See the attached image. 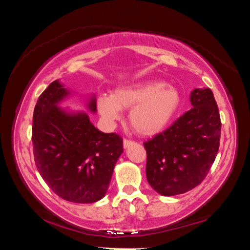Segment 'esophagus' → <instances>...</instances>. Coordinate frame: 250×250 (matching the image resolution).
Listing matches in <instances>:
<instances>
[{
    "mask_svg": "<svg viewBox=\"0 0 250 250\" xmlns=\"http://www.w3.org/2000/svg\"><path fill=\"white\" fill-rule=\"evenodd\" d=\"M132 145H133V141L128 140V139H125V140H124V147H125V149H126V147H129L130 146H132Z\"/></svg>",
    "mask_w": 250,
    "mask_h": 250,
    "instance_id": "1",
    "label": "esophagus"
}]
</instances>
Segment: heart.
<instances>
[{"label":"heart","mask_w":250,"mask_h":250,"mask_svg":"<svg viewBox=\"0 0 250 250\" xmlns=\"http://www.w3.org/2000/svg\"><path fill=\"white\" fill-rule=\"evenodd\" d=\"M181 104L180 91L159 80L118 87L111 95L101 94L97 98V109L107 124L120 120L122 109L131 108V126L146 137L166 129L179 111Z\"/></svg>","instance_id":"heart-1"}]
</instances>
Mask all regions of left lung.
Here are the masks:
<instances>
[{
	"mask_svg": "<svg viewBox=\"0 0 250 250\" xmlns=\"http://www.w3.org/2000/svg\"><path fill=\"white\" fill-rule=\"evenodd\" d=\"M192 108L170 128L145 142L146 179L163 196L191 191L213 166L221 140V117L209 88H195Z\"/></svg>",
	"mask_w": 250,
	"mask_h": 250,
	"instance_id": "left-lung-1",
	"label": "left lung"
}]
</instances>
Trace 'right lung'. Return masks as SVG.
<instances>
[{"mask_svg": "<svg viewBox=\"0 0 250 250\" xmlns=\"http://www.w3.org/2000/svg\"><path fill=\"white\" fill-rule=\"evenodd\" d=\"M71 96L55 80L40 96L33 115L34 160L41 176L62 200L89 204L107 193L113 168L124 152L116 133L101 132L84 111L59 107ZM87 108L97 111L96 96Z\"/></svg>", "mask_w": 250, "mask_h": 250, "instance_id": "right-lung-1", "label": "right lung"}]
</instances>
